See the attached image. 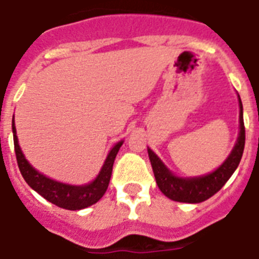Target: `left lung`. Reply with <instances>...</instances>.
Listing matches in <instances>:
<instances>
[{"mask_svg":"<svg viewBox=\"0 0 259 259\" xmlns=\"http://www.w3.org/2000/svg\"><path fill=\"white\" fill-rule=\"evenodd\" d=\"M239 101V137L237 140L234 149L230 153L226 161L214 170L213 173L206 174L202 177L194 178H180L174 176L162 161L157 155L148 149L149 158H150L151 167L154 171L155 182L158 185L159 190L167 198L177 201V202L199 203L203 202L210 197H213L217 191L222 189L228 180L233 176L235 169L238 167L239 161L242 158L243 149H245V125H243V109L242 102L238 96Z\"/></svg>","mask_w":259,"mask_h":259,"instance_id":"obj_1","label":"left lung"}]
</instances>
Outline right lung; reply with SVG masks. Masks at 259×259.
<instances>
[{"instance_id": "obj_1", "label": "right lung", "mask_w": 259, "mask_h": 259, "mask_svg": "<svg viewBox=\"0 0 259 259\" xmlns=\"http://www.w3.org/2000/svg\"><path fill=\"white\" fill-rule=\"evenodd\" d=\"M13 140H14V150H16L17 163L20 167V171L22 174L26 184L30 186L33 190H35L44 198L48 199L49 202L54 203L58 207L66 210H81L85 207L94 205L98 202L105 191L108 189L109 182H110L111 171H113V163H114L115 155L118 153L119 148L122 146V142H118L114 148L111 149L109 155L106 157L102 169L100 174L97 176L93 182L82 186H73V185H66L62 182H57L54 180L45 177L44 174L38 173L37 170L27 162L25 155L21 151L20 145H18V138H17L16 126H14L13 118Z\"/></svg>"}]
</instances>
